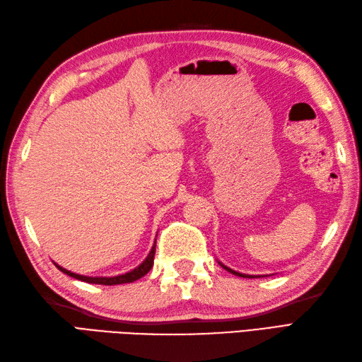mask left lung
<instances>
[{"mask_svg":"<svg viewBox=\"0 0 362 362\" xmlns=\"http://www.w3.org/2000/svg\"><path fill=\"white\" fill-rule=\"evenodd\" d=\"M218 264H219V266H221L223 269H226L227 272H230V273H233V275H236V276H241V278H262V276H264V275H258V276H255V275H245V273H240V272H236V270L228 269L227 266H224L223 262H219V261H218Z\"/></svg>","mask_w":362,"mask_h":362,"instance_id":"left-lung-1","label":"left lung"}]
</instances>
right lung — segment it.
Returning a JSON list of instances; mask_svg holds the SVG:
<instances>
[{
	"instance_id": "add662e5",
	"label": "right lung",
	"mask_w": 362,
	"mask_h": 362,
	"mask_svg": "<svg viewBox=\"0 0 362 362\" xmlns=\"http://www.w3.org/2000/svg\"><path fill=\"white\" fill-rule=\"evenodd\" d=\"M155 247H156V240L152 245V250L148 252L147 258L143 262H141L138 267H135L134 270H130L127 273H122V275H117V276H86V275H79V273H74V272H70L64 267H61V266H58L57 262H54V264L61 272L66 273V275L72 276L75 279H79V281H86V283H89V284H103V286L127 284V283H134V281H136L139 278H143L144 275H147L148 270L152 269L153 258H155Z\"/></svg>"
}]
</instances>
